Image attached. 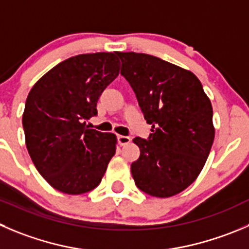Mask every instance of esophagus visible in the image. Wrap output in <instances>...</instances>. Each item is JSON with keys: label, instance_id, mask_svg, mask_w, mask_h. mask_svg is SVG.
I'll return each mask as SVG.
<instances>
[{"label": "esophagus", "instance_id": "34e87169", "mask_svg": "<svg viewBox=\"0 0 249 249\" xmlns=\"http://www.w3.org/2000/svg\"><path fill=\"white\" fill-rule=\"evenodd\" d=\"M117 142L120 145H127V144L131 142V138H129V137H126V136H118Z\"/></svg>", "mask_w": 249, "mask_h": 249}]
</instances>
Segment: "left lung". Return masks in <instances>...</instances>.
Returning <instances> with one entry per match:
<instances>
[{
	"mask_svg": "<svg viewBox=\"0 0 249 249\" xmlns=\"http://www.w3.org/2000/svg\"><path fill=\"white\" fill-rule=\"evenodd\" d=\"M122 75L134 90L149 138H134L141 155L132 162L137 187L169 198L191 186L204 167L215 137L213 107L200 80L155 56L117 52Z\"/></svg>",
	"mask_w": 249,
	"mask_h": 249,
	"instance_id": "left-lung-1",
	"label": "left lung"
}]
</instances>
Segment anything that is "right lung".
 Returning <instances> with one entry per match:
<instances>
[{"instance_id": "obj_1", "label": "right lung", "mask_w": 249, "mask_h": 249, "mask_svg": "<svg viewBox=\"0 0 249 249\" xmlns=\"http://www.w3.org/2000/svg\"><path fill=\"white\" fill-rule=\"evenodd\" d=\"M120 73L112 52L84 53L65 60L42 75L29 91L23 113L28 153L47 183L66 194L99 186L117 138L89 129L96 103Z\"/></svg>"}]
</instances>
